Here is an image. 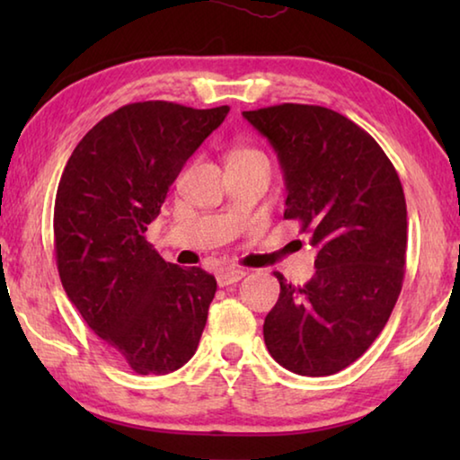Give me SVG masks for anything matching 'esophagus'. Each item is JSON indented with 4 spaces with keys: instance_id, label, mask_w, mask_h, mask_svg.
Returning <instances> with one entry per match:
<instances>
[{
    "instance_id": "1",
    "label": "esophagus",
    "mask_w": 460,
    "mask_h": 460,
    "mask_svg": "<svg viewBox=\"0 0 460 460\" xmlns=\"http://www.w3.org/2000/svg\"><path fill=\"white\" fill-rule=\"evenodd\" d=\"M245 276L243 270L239 268H229V270H221L219 274H217V282H219V286H229V284H235L239 282L241 278Z\"/></svg>"
}]
</instances>
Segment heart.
Wrapping results in <instances>:
<instances>
[{
  "instance_id": "b5f03b06",
  "label": "heart",
  "mask_w": 460,
  "mask_h": 460,
  "mask_svg": "<svg viewBox=\"0 0 460 460\" xmlns=\"http://www.w3.org/2000/svg\"><path fill=\"white\" fill-rule=\"evenodd\" d=\"M249 155H260V158H263L258 150H249V147H243V150H235L231 154V158H249Z\"/></svg>"
}]
</instances>
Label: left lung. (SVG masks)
<instances>
[{"label": "left lung", "mask_w": 460, "mask_h": 460, "mask_svg": "<svg viewBox=\"0 0 460 460\" xmlns=\"http://www.w3.org/2000/svg\"><path fill=\"white\" fill-rule=\"evenodd\" d=\"M243 118L278 154L284 219L318 249L305 286L274 274L279 298L263 341L288 371L332 376L367 351L398 302L408 243L400 176L376 139L332 109L282 103Z\"/></svg>", "instance_id": "left-lung-1"}]
</instances>
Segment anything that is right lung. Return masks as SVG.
<instances>
[{
	"instance_id": "1",
	"label": "right lung",
	"mask_w": 460,
	"mask_h": 460,
	"mask_svg": "<svg viewBox=\"0 0 460 460\" xmlns=\"http://www.w3.org/2000/svg\"><path fill=\"white\" fill-rule=\"evenodd\" d=\"M229 107L170 101L119 107L68 158L54 202L62 288L89 329L139 376H166L197 351L215 276L164 261L146 239L186 160Z\"/></svg>"
}]
</instances>
